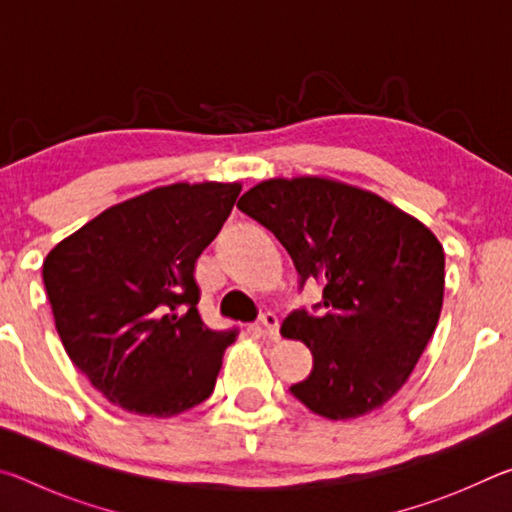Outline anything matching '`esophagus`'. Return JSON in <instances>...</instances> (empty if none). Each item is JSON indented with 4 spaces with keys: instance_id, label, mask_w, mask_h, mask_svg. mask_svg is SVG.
<instances>
[{
    "instance_id": "obj_1",
    "label": "esophagus",
    "mask_w": 512,
    "mask_h": 512,
    "mask_svg": "<svg viewBox=\"0 0 512 512\" xmlns=\"http://www.w3.org/2000/svg\"><path fill=\"white\" fill-rule=\"evenodd\" d=\"M259 323H262L268 339L271 341L280 339V318H277L273 311H264V314L259 316Z\"/></svg>"
}]
</instances>
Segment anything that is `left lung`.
Returning <instances> with one entry per match:
<instances>
[{
  "instance_id": "obj_1",
  "label": "left lung",
  "mask_w": 512,
  "mask_h": 512,
  "mask_svg": "<svg viewBox=\"0 0 512 512\" xmlns=\"http://www.w3.org/2000/svg\"><path fill=\"white\" fill-rule=\"evenodd\" d=\"M237 207L323 284L314 314L296 309L282 334L314 354L291 395L329 420L379 409L406 384L438 325L445 253L433 232L377 194L327 178H273Z\"/></svg>"
}]
</instances>
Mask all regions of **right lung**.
Listing matches in <instances>:
<instances>
[{
  "instance_id": "obj_1",
  "label": "right lung",
  "mask_w": 512,
  "mask_h": 512,
  "mask_svg": "<svg viewBox=\"0 0 512 512\" xmlns=\"http://www.w3.org/2000/svg\"><path fill=\"white\" fill-rule=\"evenodd\" d=\"M237 183H176L112 205L42 264L65 352L121 409L171 418L212 395L235 332L198 316V255L235 207Z\"/></svg>"
}]
</instances>
